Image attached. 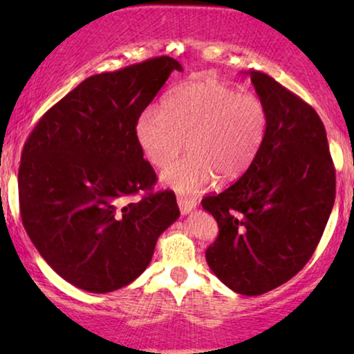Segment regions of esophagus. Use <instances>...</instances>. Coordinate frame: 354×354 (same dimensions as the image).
Masks as SVG:
<instances>
[{
	"label": "esophagus",
	"instance_id": "esophagus-1",
	"mask_svg": "<svg viewBox=\"0 0 354 354\" xmlns=\"http://www.w3.org/2000/svg\"><path fill=\"white\" fill-rule=\"evenodd\" d=\"M178 207H180L182 214H188L196 207V200L195 198H188V196H178L177 198Z\"/></svg>",
	"mask_w": 354,
	"mask_h": 354
}]
</instances>
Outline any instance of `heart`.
I'll list each match as a JSON object with an SVG mask.
<instances>
[{"label": "heart", "instance_id": "1", "mask_svg": "<svg viewBox=\"0 0 354 354\" xmlns=\"http://www.w3.org/2000/svg\"><path fill=\"white\" fill-rule=\"evenodd\" d=\"M268 120V108L258 95L203 77L174 88L161 111L142 114L137 138L158 169L167 167L187 143L188 153L164 171L162 182L193 193L216 177L221 183L243 177L264 142Z\"/></svg>", "mask_w": 354, "mask_h": 354}]
</instances>
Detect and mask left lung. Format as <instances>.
I'll return each mask as SVG.
<instances>
[{"label":"left lung","instance_id":"obj_1","mask_svg":"<svg viewBox=\"0 0 354 354\" xmlns=\"http://www.w3.org/2000/svg\"><path fill=\"white\" fill-rule=\"evenodd\" d=\"M250 77L268 108L264 142L245 176L201 205L219 225L206 250L211 270L254 297L288 282L313 256L335 201V167L316 111L268 74Z\"/></svg>","mask_w":354,"mask_h":354}]
</instances>
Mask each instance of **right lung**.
<instances>
[{
    "label": "right lung",
    "mask_w": 354,
    "mask_h": 354,
    "mask_svg": "<svg viewBox=\"0 0 354 354\" xmlns=\"http://www.w3.org/2000/svg\"><path fill=\"white\" fill-rule=\"evenodd\" d=\"M178 61L159 56L91 75L43 114L19 167L24 229L53 270L108 293L133 282L159 235L180 216L172 192L153 193L137 122ZM147 191L142 201L124 197Z\"/></svg>",
    "instance_id": "obj_1"
}]
</instances>
